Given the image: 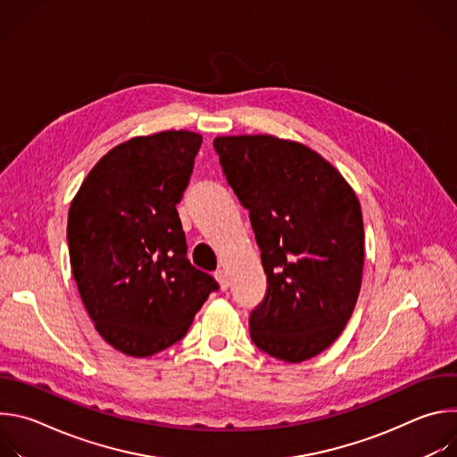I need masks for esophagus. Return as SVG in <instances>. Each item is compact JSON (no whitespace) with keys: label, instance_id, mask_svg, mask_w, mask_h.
I'll return each mask as SVG.
<instances>
[{"label":"esophagus","instance_id":"esophagus-1","mask_svg":"<svg viewBox=\"0 0 457 457\" xmlns=\"http://www.w3.org/2000/svg\"><path fill=\"white\" fill-rule=\"evenodd\" d=\"M215 278H217V282H219V286H220L222 291H226V289L229 287V278H228L226 270H219V271L215 273Z\"/></svg>","mask_w":457,"mask_h":457}]
</instances>
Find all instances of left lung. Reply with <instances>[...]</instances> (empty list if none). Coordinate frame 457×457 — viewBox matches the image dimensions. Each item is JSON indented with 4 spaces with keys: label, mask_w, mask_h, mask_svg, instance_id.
Masks as SVG:
<instances>
[{
    "label": "left lung",
    "mask_w": 457,
    "mask_h": 457,
    "mask_svg": "<svg viewBox=\"0 0 457 457\" xmlns=\"http://www.w3.org/2000/svg\"><path fill=\"white\" fill-rule=\"evenodd\" d=\"M222 171L249 212L268 289L249 314L253 344L298 363L328 349L361 286L363 219L338 170L311 148L273 136L213 141Z\"/></svg>",
    "instance_id": "1"
}]
</instances>
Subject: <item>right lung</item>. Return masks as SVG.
I'll return each instance as SVG.
<instances>
[{
	"instance_id": "1",
	"label": "right lung",
	"mask_w": 457,
	"mask_h": 457,
	"mask_svg": "<svg viewBox=\"0 0 457 457\" xmlns=\"http://www.w3.org/2000/svg\"><path fill=\"white\" fill-rule=\"evenodd\" d=\"M199 134L168 129L110 150L87 175L69 212L74 280L97 333L136 358L179 342L219 289L189 264L177 204Z\"/></svg>"
}]
</instances>
